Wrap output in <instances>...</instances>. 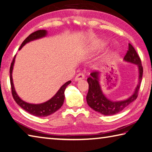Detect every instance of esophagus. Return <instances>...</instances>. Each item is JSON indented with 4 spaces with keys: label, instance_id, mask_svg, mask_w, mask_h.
Wrapping results in <instances>:
<instances>
[{
    "label": "esophagus",
    "instance_id": "esophagus-1",
    "mask_svg": "<svg viewBox=\"0 0 152 152\" xmlns=\"http://www.w3.org/2000/svg\"><path fill=\"white\" fill-rule=\"evenodd\" d=\"M85 75H84L83 73H80L79 74H77V76L75 77V80L76 81H79V80H81V79H85Z\"/></svg>",
    "mask_w": 152,
    "mask_h": 152
}]
</instances>
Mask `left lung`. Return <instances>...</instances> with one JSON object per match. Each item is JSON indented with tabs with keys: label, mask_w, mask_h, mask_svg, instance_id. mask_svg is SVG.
<instances>
[{
	"label": "left lung",
	"mask_w": 152,
	"mask_h": 152,
	"mask_svg": "<svg viewBox=\"0 0 152 152\" xmlns=\"http://www.w3.org/2000/svg\"><path fill=\"white\" fill-rule=\"evenodd\" d=\"M124 59L126 61L136 64L139 69V83L134 94L128 99L122 101H112L108 100L101 90L99 79V73L97 71H93L91 73V76L87 78L88 91L86 97L87 104L94 110L104 115L110 116L120 113L138 97L142 79L143 67L140 56L130 44H128V50Z\"/></svg>",
	"instance_id": "left-lung-1"
}]
</instances>
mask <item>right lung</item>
I'll list each match as a JSON object with an SVG mask.
<instances>
[{"instance_id": "1", "label": "right lung", "mask_w": 152, "mask_h": 152, "mask_svg": "<svg viewBox=\"0 0 152 152\" xmlns=\"http://www.w3.org/2000/svg\"><path fill=\"white\" fill-rule=\"evenodd\" d=\"M46 30H39L31 33L24 39V42H22V44H21L19 50H20L26 43L30 41H32L34 39L42 38V37L46 35ZM14 59H15V56H14L12 63H11L10 67V81L11 85V91H12L13 99H14V101H16L17 104H18L21 108H22L23 109L28 112V113L38 117L48 116L50 115V114L54 113L58 110H59V108L61 107L63 104H64L65 99V90L67 87V85L71 83V81L66 82L64 85H62V87L59 88V90L57 92L55 95L47 102L38 104H29V103L23 101L22 100L20 99V97L16 93L15 89H14L12 77V69L14 64Z\"/></svg>"}]
</instances>
